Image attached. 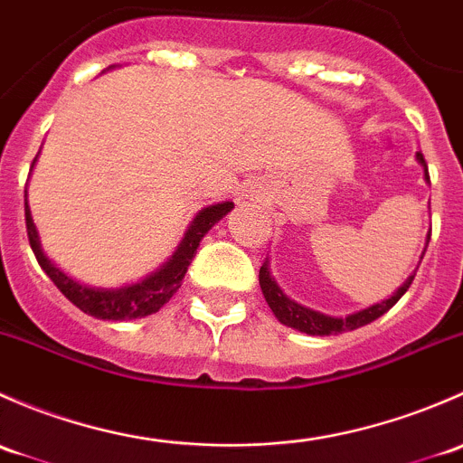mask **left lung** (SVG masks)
Returning a JSON list of instances; mask_svg holds the SVG:
<instances>
[{"mask_svg":"<svg viewBox=\"0 0 463 463\" xmlns=\"http://www.w3.org/2000/svg\"><path fill=\"white\" fill-rule=\"evenodd\" d=\"M417 160H419V165L423 166L426 180H430V175H428V165H426V160H423L421 151H417ZM428 241H430V233H428V238H426V247H428ZM426 247H423V254H426ZM423 254H421V259H423ZM414 274H417V271H414ZM414 274L408 276L406 283H403L402 288H399L390 298L370 305V307L361 309V312L347 314V317H343V318L330 317V314H321V312H317V309H309L301 303L292 301V298H289L288 294H285L283 289L276 285V280L271 279L269 260L267 259H265L263 267H260L259 280H260V289H263V297H265L267 305H269L271 312H274V317L279 318L283 326L294 327V330L305 332V335H312V336H330V335H338V332L356 330V327H364V326H368V323L376 321L379 317H383V314L388 312V309L392 307V305L408 292V288L412 285V280H414Z\"/></svg>","mask_w":463,"mask_h":463,"instance_id":"obj_1","label":"left lung"}]
</instances>
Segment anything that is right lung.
I'll list each match as a JSON object with an SVG mask.
<instances>
[{
    "mask_svg": "<svg viewBox=\"0 0 463 463\" xmlns=\"http://www.w3.org/2000/svg\"><path fill=\"white\" fill-rule=\"evenodd\" d=\"M232 209L233 203H230V200L200 209L198 216L194 218L187 233H184L183 242L178 245V250L174 251V256H171L160 269H156L154 274L142 279L140 283L107 289L89 288V285L71 279L69 274H64V271L42 251L40 236H37L35 222H33L31 218V209H28V200H24L28 242H31V250L33 254H35L37 263H40L42 269L46 271V276L53 280L57 289H60L75 307H80L84 314H90V317L95 318H104V321H133V318H142L158 312L162 305L178 292L180 283H183L184 274H187V267L194 260V256H196V250L200 241L204 238V233L212 230L222 216H227Z\"/></svg>",
    "mask_w": 463,
    "mask_h": 463,
    "instance_id": "right-lung-1",
    "label": "right lung"
}]
</instances>
